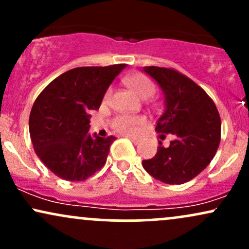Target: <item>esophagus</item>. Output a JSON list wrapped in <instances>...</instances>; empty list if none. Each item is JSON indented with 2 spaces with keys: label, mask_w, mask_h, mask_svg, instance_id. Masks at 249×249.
I'll return each mask as SVG.
<instances>
[{
  "label": "esophagus",
  "mask_w": 249,
  "mask_h": 249,
  "mask_svg": "<svg viewBox=\"0 0 249 249\" xmlns=\"http://www.w3.org/2000/svg\"><path fill=\"white\" fill-rule=\"evenodd\" d=\"M127 138L130 139V141L132 142L133 144H138V142H139V139L136 138V137H127Z\"/></svg>",
  "instance_id": "obj_1"
}]
</instances>
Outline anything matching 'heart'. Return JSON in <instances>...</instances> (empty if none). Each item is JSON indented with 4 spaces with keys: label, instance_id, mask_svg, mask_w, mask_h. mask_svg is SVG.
Masks as SVG:
<instances>
[{
    "label": "heart",
    "instance_id": "obj_1",
    "mask_svg": "<svg viewBox=\"0 0 249 249\" xmlns=\"http://www.w3.org/2000/svg\"><path fill=\"white\" fill-rule=\"evenodd\" d=\"M124 83L127 85L131 90L134 91L141 98H150L157 91V85L152 79L145 73H132L124 78ZM112 90L107 89L105 92L103 103H107L111 97ZM145 123V118L142 116H127V115H119L112 121V127L115 131L121 133H133L137 130V127L141 126Z\"/></svg>",
    "mask_w": 249,
    "mask_h": 249
}]
</instances>
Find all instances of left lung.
Segmentation results:
<instances>
[{"label": "left lung", "mask_w": 249, "mask_h": 249, "mask_svg": "<svg viewBox=\"0 0 249 249\" xmlns=\"http://www.w3.org/2000/svg\"><path fill=\"white\" fill-rule=\"evenodd\" d=\"M165 95V110L156 130L173 134L170 146L159 142L142 166L154 179L180 185L196 178L212 161L221 139V119L214 102L196 83L172 68L145 67Z\"/></svg>", "instance_id": "1"}]
</instances>
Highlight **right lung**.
<instances>
[{"instance_id":"1","label":"right lung","mask_w":249,"mask_h":249,"mask_svg":"<svg viewBox=\"0 0 249 249\" xmlns=\"http://www.w3.org/2000/svg\"><path fill=\"white\" fill-rule=\"evenodd\" d=\"M125 64L82 67L62 73L39 93L31 107L34 150L55 176L83 181L107 162L115 137L88 133L90 112L98 110L108 85Z\"/></svg>"}]
</instances>
